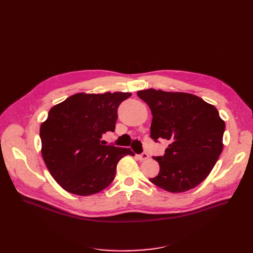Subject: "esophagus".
Returning <instances> with one entry per match:
<instances>
[{
	"mask_svg": "<svg viewBox=\"0 0 253 253\" xmlns=\"http://www.w3.org/2000/svg\"><path fill=\"white\" fill-rule=\"evenodd\" d=\"M136 158L138 159V160L143 161V160H147V159L149 158V155L147 153H141L139 155H136Z\"/></svg>",
	"mask_w": 253,
	"mask_h": 253,
	"instance_id": "esophagus-1",
	"label": "esophagus"
}]
</instances>
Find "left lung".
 <instances>
[{
	"instance_id": "8db88e82",
	"label": "left lung",
	"mask_w": 253,
	"mask_h": 253,
	"mask_svg": "<svg viewBox=\"0 0 253 253\" xmlns=\"http://www.w3.org/2000/svg\"><path fill=\"white\" fill-rule=\"evenodd\" d=\"M137 95L153 115L151 137L170 141L150 180L170 193H182L200 184L214 167L222 151L225 124L215 106L189 93L148 89Z\"/></svg>"
}]
</instances>
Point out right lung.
I'll use <instances>...</instances> for the list:
<instances>
[{
	"label": "right lung",
	"mask_w": 253,
	"mask_h": 253,
	"mask_svg": "<svg viewBox=\"0 0 253 253\" xmlns=\"http://www.w3.org/2000/svg\"><path fill=\"white\" fill-rule=\"evenodd\" d=\"M131 93H78L56 104L41 125L44 162L60 187L79 196L96 194L114 180L118 162L130 149L103 145L115 131L118 108Z\"/></svg>",
	"instance_id": "add662e5"
}]
</instances>
